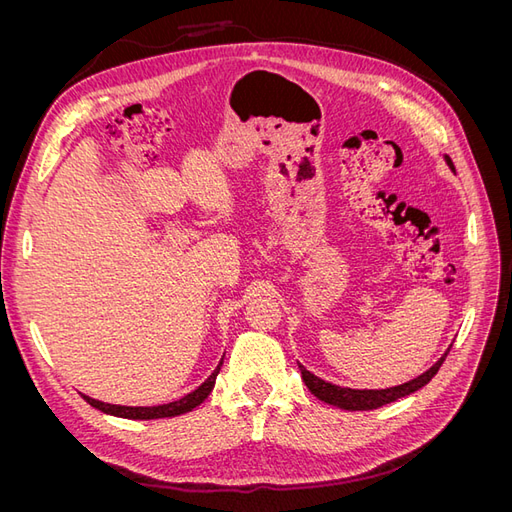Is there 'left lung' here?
Segmentation results:
<instances>
[{
  "mask_svg": "<svg viewBox=\"0 0 512 512\" xmlns=\"http://www.w3.org/2000/svg\"><path fill=\"white\" fill-rule=\"evenodd\" d=\"M444 160L455 173V166H453L451 158L444 156ZM448 352H451V346H448V350L440 356V361L433 363L425 371V374H421L410 382L399 384V386H391V389H363V391L361 389H348V386H337V384H331L327 380L314 376L312 371H307L301 363H299V369H301V376H303V382H305L307 389L312 391L314 397L324 401V404H331V406H337L342 410H376L380 406L393 404V401L406 397V395H410L418 389H423V386L438 374V369L442 367Z\"/></svg>",
  "mask_w": 512,
  "mask_h": 512,
  "instance_id": "obj_1",
  "label": "left lung"
}]
</instances>
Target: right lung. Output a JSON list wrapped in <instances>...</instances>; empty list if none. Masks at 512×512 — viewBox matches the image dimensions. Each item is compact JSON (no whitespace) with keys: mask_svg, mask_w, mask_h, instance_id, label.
Segmentation results:
<instances>
[{"mask_svg":"<svg viewBox=\"0 0 512 512\" xmlns=\"http://www.w3.org/2000/svg\"><path fill=\"white\" fill-rule=\"evenodd\" d=\"M224 363V356L222 361L218 363V367L213 369V374L194 389L192 393H188L185 397L177 399V401H170V404H162V406H117V404H104V401L98 399H91L87 395H83V399L87 401L89 406H94L96 410L104 412V414H113L119 418H132V421H151V418H170V416H179L194 410L196 406L203 404V401L209 397V393L213 391L215 386V378L220 374V367Z\"/></svg>","mask_w":512,"mask_h":512,"instance_id":"obj_1","label":"right lung"}]
</instances>
